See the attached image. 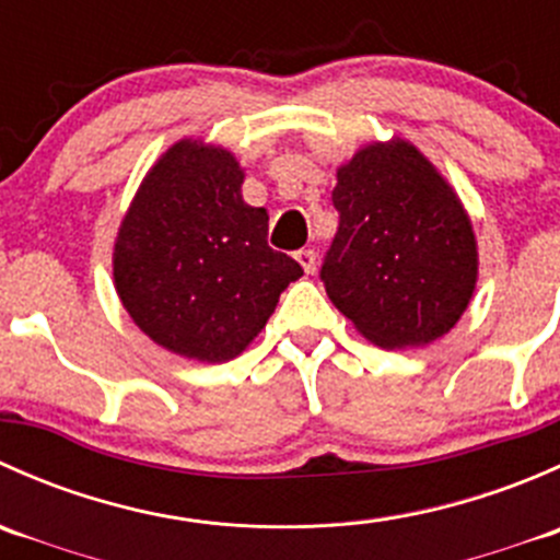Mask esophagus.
Instances as JSON below:
<instances>
[{
  "label": "esophagus",
  "instance_id": "34e87169",
  "mask_svg": "<svg viewBox=\"0 0 560 560\" xmlns=\"http://www.w3.org/2000/svg\"><path fill=\"white\" fill-rule=\"evenodd\" d=\"M295 259L301 262V268L306 270V273H314V268H316L314 248H301V252H295Z\"/></svg>",
  "mask_w": 560,
  "mask_h": 560
}]
</instances>
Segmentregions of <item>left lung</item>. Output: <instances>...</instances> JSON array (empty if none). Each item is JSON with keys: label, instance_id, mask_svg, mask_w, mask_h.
<instances>
[{"label": "left lung", "instance_id": "8db88e82", "mask_svg": "<svg viewBox=\"0 0 560 560\" xmlns=\"http://www.w3.org/2000/svg\"><path fill=\"white\" fill-rule=\"evenodd\" d=\"M336 178L341 222L322 265L327 298L376 347H428L477 290V235L460 197L404 138L360 145Z\"/></svg>", "mask_w": 560, "mask_h": 560}]
</instances>
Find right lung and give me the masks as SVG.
I'll return each mask as SVG.
<instances>
[{
    "instance_id": "add662e5",
    "label": "right lung",
    "mask_w": 560,
    "mask_h": 560,
    "mask_svg": "<svg viewBox=\"0 0 560 560\" xmlns=\"http://www.w3.org/2000/svg\"><path fill=\"white\" fill-rule=\"evenodd\" d=\"M233 151L184 138L140 180L113 244V284L167 352L228 363L259 336L303 268L268 246V211L241 195Z\"/></svg>"
}]
</instances>
